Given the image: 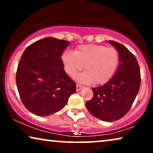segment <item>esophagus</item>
<instances>
[{
  "instance_id": "esophagus-1",
  "label": "esophagus",
  "mask_w": 153,
  "mask_h": 153,
  "mask_svg": "<svg viewBox=\"0 0 153 153\" xmlns=\"http://www.w3.org/2000/svg\"><path fill=\"white\" fill-rule=\"evenodd\" d=\"M83 88V86H82V85H80L77 84V85H76V91H81V90Z\"/></svg>"
}]
</instances>
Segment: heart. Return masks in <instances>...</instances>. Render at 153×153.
I'll return each mask as SVG.
<instances>
[{
  "mask_svg": "<svg viewBox=\"0 0 153 153\" xmlns=\"http://www.w3.org/2000/svg\"><path fill=\"white\" fill-rule=\"evenodd\" d=\"M62 62L65 71L71 76H75L84 66L85 72L76 77L83 83H93L103 85L108 82L116 74L120 62L118 51L114 47L104 45H80L74 52L65 51Z\"/></svg>",
  "mask_w": 153,
  "mask_h": 153,
  "instance_id": "heart-1",
  "label": "heart"
}]
</instances>
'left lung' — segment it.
<instances>
[{"label": "left lung", "mask_w": 153, "mask_h": 153, "mask_svg": "<svg viewBox=\"0 0 153 153\" xmlns=\"http://www.w3.org/2000/svg\"><path fill=\"white\" fill-rule=\"evenodd\" d=\"M108 42L118 51V68L108 82L92 88L94 97L85 106L95 118L112 122L122 118L130 109L139 93L141 74L137 58L125 46L113 40Z\"/></svg>", "instance_id": "8db88e82"}]
</instances>
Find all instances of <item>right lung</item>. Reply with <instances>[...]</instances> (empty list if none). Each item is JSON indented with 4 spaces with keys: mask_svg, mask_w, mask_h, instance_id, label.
Listing matches in <instances>:
<instances>
[{
    "mask_svg": "<svg viewBox=\"0 0 153 153\" xmlns=\"http://www.w3.org/2000/svg\"><path fill=\"white\" fill-rule=\"evenodd\" d=\"M68 41L49 37L28 46L19 62L16 86L26 108L39 116L62 109L76 84L64 70L61 56Z\"/></svg>",
    "mask_w": 153,
    "mask_h": 153,
    "instance_id": "right-lung-1",
    "label": "right lung"
}]
</instances>
